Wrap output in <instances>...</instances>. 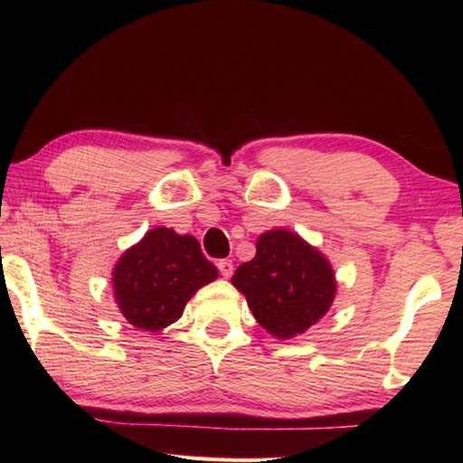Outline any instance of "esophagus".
Returning a JSON list of instances; mask_svg holds the SVG:
<instances>
[{
	"instance_id": "1",
	"label": "esophagus",
	"mask_w": 463,
	"mask_h": 463,
	"mask_svg": "<svg viewBox=\"0 0 463 463\" xmlns=\"http://www.w3.org/2000/svg\"><path fill=\"white\" fill-rule=\"evenodd\" d=\"M216 267H219V272L222 274L224 279H229L231 274H232V267H234V264H232L231 259H222V260H219V264H216Z\"/></svg>"
}]
</instances>
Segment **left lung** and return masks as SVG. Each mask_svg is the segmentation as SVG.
Segmentation results:
<instances>
[{"instance_id": "8db88e82", "label": "left lung", "mask_w": 463, "mask_h": 463, "mask_svg": "<svg viewBox=\"0 0 463 463\" xmlns=\"http://www.w3.org/2000/svg\"><path fill=\"white\" fill-rule=\"evenodd\" d=\"M232 284L247 297L260 326L277 338L307 332L336 294L328 260L287 229L260 234L257 254L234 270Z\"/></svg>"}]
</instances>
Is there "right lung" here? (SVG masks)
Segmentation results:
<instances>
[{
    "instance_id": "1",
    "label": "right lung",
    "mask_w": 463,
    "mask_h": 463,
    "mask_svg": "<svg viewBox=\"0 0 463 463\" xmlns=\"http://www.w3.org/2000/svg\"><path fill=\"white\" fill-rule=\"evenodd\" d=\"M219 272L191 234L153 229L113 270L115 300L135 328L156 332L181 318L184 304Z\"/></svg>"
}]
</instances>
